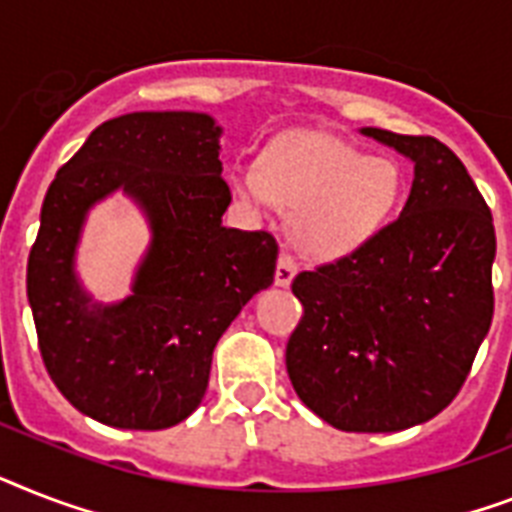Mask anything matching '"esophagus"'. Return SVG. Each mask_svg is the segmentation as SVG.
<instances>
[{
  "label": "esophagus",
  "mask_w": 512,
  "mask_h": 512,
  "mask_svg": "<svg viewBox=\"0 0 512 512\" xmlns=\"http://www.w3.org/2000/svg\"><path fill=\"white\" fill-rule=\"evenodd\" d=\"M297 276V260H294L289 252H281L276 265V284L278 286H289L292 284V278Z\"/></svg>",
  "instance_id": "34e87169"
}]
</instances>
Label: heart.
Instances as JSON below:
<instances>
[{
  "label": "heart",
  "mask_w": 512,
  "mask_h": 512,
  "mask_svg": "<svg viewBox=\"0 0 512 512\" xmlns=\"http://www.w3.org/2000/svg\"><path fill=\"white\" fill-rule=\"evenodd\" d=\"M236 186L255 202L294 213V236L310 255L334 257L360 247L381 228L400 197V170L386 157L326 134L278 141L263 168L239 173Z\"/></svg>",
  "instance_id": "b5f03b06"
}]
</instances>
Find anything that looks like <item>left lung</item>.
<instances>
[{
    "instance_id": "8db88e82",
    "label": "left lung",
    "mask_w": 512,
    "mask_h": 512,
    "mask_svg": "<svg viewBox=\"0 0 512 512\" xmlns=\"http://www.w3.org/2000/svg\"><path fill=\"white\" fill-rule=\"evenodd\" d=\"M415 162L400 218L292 281L286 344L297 397L342 431H402L458 397L492 326V210L434 136L363 128Z\"/></svg>"
}]
</instances>
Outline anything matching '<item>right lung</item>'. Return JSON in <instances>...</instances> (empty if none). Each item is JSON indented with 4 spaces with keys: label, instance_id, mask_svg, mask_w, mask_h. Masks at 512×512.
<instances>
[{
    "label": "right lung",
    "instance_id": "add662e5",
    "mask_svg": "<svg viewBox=\"0 0 512 512\" xmlns=\"http://www.w3.org/2000/svg\"><path fill=\"white\" fill-rule=\"evenodd\" d=\"M220 128L205 112H128L91 131L54 176L28 255V302L49 378L70 405L115 429L157 431L205 397L218 339L273 284L278 242L220 223ZM131 193L153 244L120 306H91L72 255L85 210Z\"/></svg>",
    "mask_w": 512,
    "mask_h": 512
}]
</instances>
